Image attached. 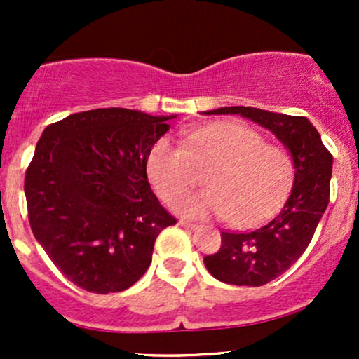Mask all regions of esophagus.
Instances as JSON below:
<instances>
[{"mask_svg":"<svg viewBox=\"0 0 359 359\" xmlns=\"http://www.w3.org/2000/svg\"><path fill=\"white\" fill-rule=\"evenodd\" d=\"M179 224L185 229H191V231H192V229H197V226H199V224H196V222H189V221H180Z\"/></svg>","mask_w":359,"mask_h":359,"instance_id":"esophagus-1","label":"esophagus"}]
</instances>
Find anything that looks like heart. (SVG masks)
Returning <instances> with one entry per match:
<instances>
[{"label":"heart","instance_id":"b5f03b06","mask_svg":"<svg viewBox=\"0 0 359 359\" xmlns=\"http://www.w3.org/2000/svg\"><path fill=\"white\" fill-rule=\"evenodd\" d=\"M209 191L185 197L175 209L185 216L214 214L236 228H251L278 211L292 191L294 160L285 148L263 142L258 131L234 121H219L191 131L184 148L160 138L147 156V175L160 199L172 204L208 170Z\"/></svg>","mask_w":359,"mask_h":359}]
</instances>
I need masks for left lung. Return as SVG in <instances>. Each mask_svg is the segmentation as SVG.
<instances>
[{"instance_id": "obj_1", "label": "left lung", "mask_w": 359, "mask_h": 359, "mask_svg": "<svg viewBox=\"0 0 359 359\" xmlns=\"http://www.w3.org/2000/svg\"><path fill=\"white\" fill-rule=\"evenodd\" d=\"M240 114L266 128L290 151L295 167L294 187L285 205L262 228L248 233H221V248L204 257L209 273L231 285L259 287L287 271L307 250L329 203L332 155L319 131L304 116L245 106L205 111Z\"/></svg>"}]
</instances>
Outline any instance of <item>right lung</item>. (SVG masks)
<instances>
[{
  "mask_svg": "<svg viewBox=\"0 0 359 359\" xmlns=\"http://www.w3.org/2000/svg\"><path fill=\"white\" fill-rule=\"evenodd\" d=\"M172 116L108 108L48 125L25 175L35 240L77 287L121 292L143 277L177 219L158 203L147 156Z\"/></svg>",
  "mask_w": 359,
  "mask_h": 359,
  "instance_id": "1",
  "label": "right lung"
}]
</instances>
